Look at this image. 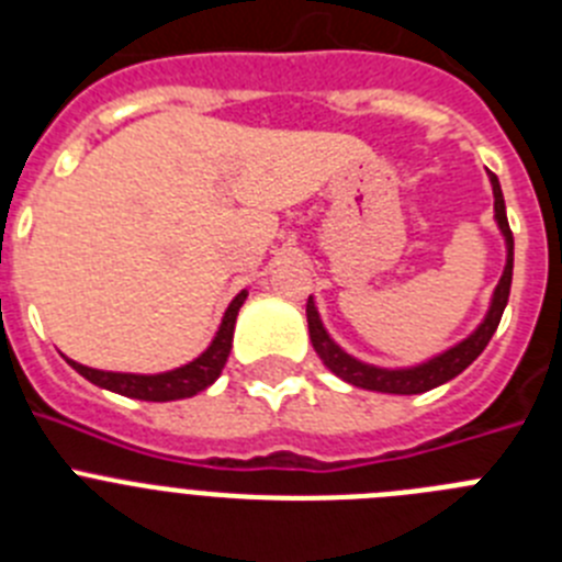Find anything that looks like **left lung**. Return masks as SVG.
<instances>
[{
    "mask_svg": "<svg viewBox=\"0 0 562 562\" xmlns=\"http://www.w3.org/2000/svg\"><path fill=\"white\" fill-rule=\"evenodd\" d=\"M490 182H493V196H495V220H498L501 233L506 238V267L504 276H501L498 286H495L493 304H490V312L481 321L479 329L473 335L461 340L459 346L448 349L445 355L434 357V360L422 362V366H414V369H376V366H369V362L355 360L351 355L337 346L329 335H326L324 324H321V315L315 310V301H306V321H310V340L315 346L317 357L324 360L326 369L331 374H337L340 380L351 382L357 389L366 391H380V394H425V391L436 389L441 382L453 380L461 371L486 349L490 337L495 335L501 324V315L506 310V301H509V286H513V256H515V241L513 231H509V222H506V205H504V193H501L498 177L490 173Z\"/></svg>",
    "mask_w": 562,
    "mask_h": 562,
    "instance_id": "left-lung-1",
    "label": "left lung"
}]
</instances>
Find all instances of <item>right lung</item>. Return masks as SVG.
Masks as SVG:
<instances>
[{
	"instance_id": "obj_1",
	"label": "right lung",
	"mask_w": 562,
	"mask_h": 562,
	"mask_svg": "<svg viewBox=\"0 0 562 562\" xmlns=\"http://www.w3.org/2000/svg\"><path fill=\"white\" fill-rule=\"evenodd\" d=\"M247 292L241 290L227 306L225 317H222V326L213 337V342L202 351L200 357L182 369L166 371V374H121V371H98L81 366L76 360H67L72 369L81 376H87L89 382H95L101 389L114 391L121 396H132V400H146V402H171V400H186V396L200 394L205 391L211 382H216V376L225 369L227 355H231L233 346V326H236V315L245 304Z\"/></svg>"
}]
</instances>
